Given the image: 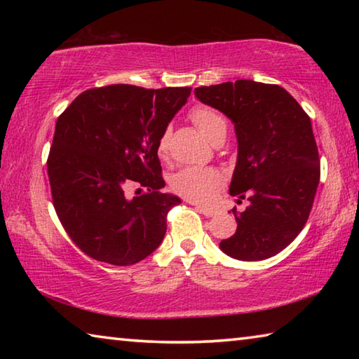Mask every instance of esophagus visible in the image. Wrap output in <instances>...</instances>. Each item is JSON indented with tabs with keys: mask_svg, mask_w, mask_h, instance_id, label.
Masks as SVG:
<instances>
[{
	"mask_svg": "<svg viewBox=\"0 0 359 359\" xmlns=\"http://www.w3.org/2000/svg\"><path fill=\"white\" fill-rule=\"evenodd\" d=\"M196 210L198 212H201L203 215H205V217H214L217 212L214 210V209H209V208H204V205H199V204H196Z\"/></svg>",
	"mask_w": 359,
	"mask_h": 359,
	"instance_id": "1",
	"label": "esophagus"
}]
</instances>
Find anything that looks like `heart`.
I'll return each mask as SVG.
<instances>
[{"instance_id":"heart-1","label":"heart","mask_w":359,"mask_h":359,"mask_svg":"<svg viewBox=\"0 0 359 359\" xmlns=\"http://www.w3.org/2000/svg\"><path fill=\"white\" fill-rule=\"evenodd\" d=\"M190 118L198 130L214 145L222 144L226 137L228 125L223 115L209 106H196L191 109ZM169 133L165 131L158 139V154L166 156ZM172 188L182 196L196 203H209L223 187V175L209 168H184L174 174Z\"/></svg>"}]
</instances>
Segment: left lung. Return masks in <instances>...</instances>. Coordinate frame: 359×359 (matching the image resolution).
Returning a JSON list of instances; mask_svg holds the SVG:
<instances>
[{
    "mask_svg": "<svg viewBox=\"0 0 359 359\" xmlns=\"http://www.w3.org/2000/svg\"><path fill=\"white\" fill-rule=\"evenodd\" d=\"M196 98L234 123L238 161L229 194L250 205L233 214L238 229L220 242L228 257L261 261L296 239L311 214L320 182L312 123L287 90L255 81L194 88Z\"/></svg>",
    "mask_w": 359,
    "mask_h": 359,
    "instance_id": "1",
    "label": "left lung"
}]
</instances>
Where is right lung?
<instances>
[{
    "label": "right lung",
    "mask_w": 359,
    "mask_h": 359,
    "mask_svg": "<svg viewBox=\"0 0 359 359\" xmlns=\"http://www.w3.org/2000/svg\"><path fill=\"white\" fill-rule=\"evenodd\" d=\"M190 93L109 85L81 93L58 117L47 160L53 208L90 258L130 266L160 247L180 198L160 191L156 145ZM131 184L148 191L130 198Z\"/></svg>",
    "instance_id": "obj_1"
}]
</instances>
